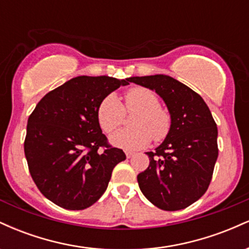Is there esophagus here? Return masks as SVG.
<instances>
[{"label": "esophagus", "mask_w": 249, "mask_h": 249, "mask_svg": "<svg viewBox=\"0 0 249 249\" xmlns=\"http://www.w3.org/2000/svg\"><path fill=\"white\" fill-rule=\"evenodd\" d=\"M125 154H126V158L130 159V158H132V157L134 156V152H130V151H126V152H125Z\"/></svg>", "instance_id": "34e87169"}]
</instances>
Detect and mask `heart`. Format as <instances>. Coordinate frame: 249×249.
Instances as JSON below:
<instances>
[{
	"mask_svg": "<svg viewBox=\"0 0 249 249\" xmlns=\"http://www.w3.org/2000/svg\"><path fill=\"white\" fill-rule=\"evenodd\" d=\"M138 111L132 119L133 127L124 128L111 136L113 145L123 150L134 151L146 147L152 138L160 142L170 132L171 117L165 108L159 107V99L152 90L133 88L125 93V105L115 93H110L99 104L97 118L105 132L111 133L123 124L125 110Z\"/></svg>",
	"mask_w": 249,
	"mask_h": 249,
	"instance_id": "b5f03b06",
	"label": "heart"
}]
</instances>
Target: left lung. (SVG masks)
Returning a JSON list of instances; mask_svg holds the SVG:
<instances>
[{
    "label": "left lung",
    "instance_id": "8db88e82",
    "mask_svg": "<svg viewBox=\"0 0 249 249\" xmlns=\"http://www.w3.org/2000/svg\"><path fill=\"white\" fill-rule=\"evenodd\" d=\"M128 82L156 91L171 116L170 132L139 173V188L154 206L184 210L210 186L218 159V127L204 99L167 75L130 77Z\"/></svg>",
    "mask_w": 249,
    "mask_h": 249
}]
</instances>
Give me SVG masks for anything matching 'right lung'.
Segmentation results:
<instances>
[{
  "mask_svg": "<svg viewBox=\"0 0 249 249\" xmlns=\"http://www.w3.org/2000/svg\"><path fill=\"white\" fill-rule=\"evenodd\" d=\"M127 84L128 78L78 76L36 105L28 119L24 153L31 178L53 204L71 211L90 207L107 191L116 165L126 159L123 150L107 144L97 110L105 97Z\"/></svg>",
  "mask_w": 249,
  "mask_h": 249,
  "instance_id": "1",
  "label": "right lung"
}]
</instances>
